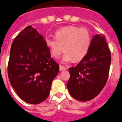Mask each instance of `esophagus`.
I'll return each mask as SVG.
<instances>
[{"mask_svg": "<svg viewBox=\"0 0 122 122\" xmlns=\"http://www.w3.org/2000/svg\"><path fill=\"white\" fill-rule=\"evenodd\" d=\"M67 69H68V67H63V66H62V65H60V71H63V70H67Z\"/></svg>", "mask_w": 122, "mask_h": 122, "instance_id": "obj_1", "label": "esophagus"}]
</instances>
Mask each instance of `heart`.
Listing matches in <instances>:
<instances>
[{"label":"heart","mask_w":122,"mask_h":122,"mask_svg":"<svg viewBox=\"0 0 122 122\" xmlns=\"http://www.w3.org/2000/svg\"><path fill=\"white\" fill-rule=\"evenodd\" d=\"M91 35L85 28L67 26L57 30L55 38L46 37L45 42L54 59H59L62 51L63 62H70L73 59L78 61L83 59L90 48Z\"/></svg>","instance_id":"obj_1"}]
</instances>
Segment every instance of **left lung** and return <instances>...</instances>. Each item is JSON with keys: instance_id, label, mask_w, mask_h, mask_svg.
Listing matches in <instances>:
<instances>
[{"instance_id": "1", "label": "left lung", "mask_w": 122, "mask_h": 122, "mask_svg": "<svg viewBox=\"0 0 122 122\" xmlns=\"http://www.w3.org/2000/svg\"><path fill=\"white\" fill-rule=\"evenodd\" d=\"M111 53L104 36L93 37L85 57L75 67L68 70L70 77L67 83L72 97L79 101H89L100 93L108 80Z\"/></svg>"}]
</instances>
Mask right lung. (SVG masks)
<instances>
[{"label": "right lung", "instance_id": "add662e5", "mask_svg": "<svg viewBox=\"0 0 122 122\" xmlns=\"http://www.w3.org/2000/svg\"><path fill=\"white\" fill-rule=\"evenodd\" d=\"M59 65L51 58L44 37L31 25L18 34L11 45L8 76L24 101L39 104L47 99Z\"/></svg>", "mask_w": 122, "mask_h": 122}]
</instances>
